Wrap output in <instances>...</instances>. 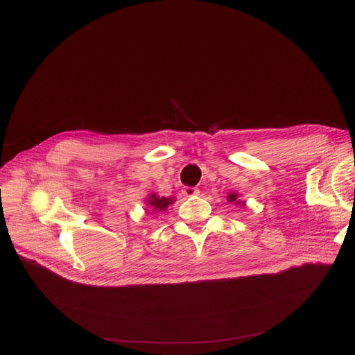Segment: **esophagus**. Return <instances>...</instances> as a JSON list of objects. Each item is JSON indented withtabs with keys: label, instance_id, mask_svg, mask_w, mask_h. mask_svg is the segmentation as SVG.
Segmentation results:
<instances>
[{
	"label": "esophagus",
	"instance_id": "esophagus-1",
	"mask_svg": "<svg viewBox=\"0 0 355 355\" xmlns=\"http://www.w3.org/2000/svg\"><path fill=\"white\" fill-rule=\"evenodd\" d=\"M182 194H184L185 197H193V196L200 194V190H198V189H194V187H185V189L182 190Z\"/></svg>",
	"mask_w": 355,
	"mask_h": 355
}]
</instances>
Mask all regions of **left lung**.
I'll return each mask as SVG.
<instances>
[{
  "instance_id": "left-lung-1",
  "label": "left lung",
  "mask_w": 355,
  "mask_h": 355,
  "mask_svg": "<svg viewBox=\"0 0 355 355\" xmlns=\"http://www.w3.org/2000/svg\"><path fill=\"white\" fill-rule=\"evenodd\" d=\"M227 198H229V202H236V204H241V206H243V204H245V202H241L240 200H237V194H236V193H230Z\"/></svg>"
}]
</instances>
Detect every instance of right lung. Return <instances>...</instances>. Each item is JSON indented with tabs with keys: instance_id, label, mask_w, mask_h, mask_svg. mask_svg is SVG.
<instances>
[{
	"instance_id": "obj_1",
	"label": "right lung",
	"mask_w": 355,
	"mask_h": 355,
	"mask_svg": "<svg viewBox=\"0 0 355 355\" xmlns=\"http://www.w3.org/2000/svg\"><path fill=\"white\" fill-rule=\"evenodd\" d=\"M175 200L174 198H165V197H158L155 194H151L148 198H146V202L148 206L153 209V211L155 213H159V211H164L170 204H173Z\"/></svg>"
}]
</instances>
